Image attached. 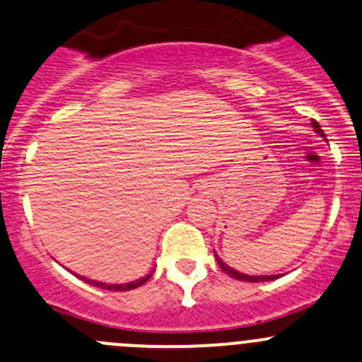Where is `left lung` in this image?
Returning <instances> with one entry per match:
<instances>
[{
  "instance_id": "1",
  "label": "left lung",
  "mask_w": 362,
  "mask_h": 362,
  "mask_svg": "<svg viewBox=\"0 0 362 362\" xmlns=\"http://www.w3.org/2000/svg\"><path fill=\"white\" fill-rule=\"evenodd\" d=\"M313 127H315L316 133H320V135H322V136H325V135H323V129H322V127H320V124L316 122V120H313ZM216 263H218V267L222 268V270L226 272V274H229L230 277L238 279V281L261 282V281H274V279H277V277H275V275H247V274H240V272H236V270H233V268H230V267H227V264L223 263L222 259H218V257H216Z\"/></svg>"
}]
</instances>
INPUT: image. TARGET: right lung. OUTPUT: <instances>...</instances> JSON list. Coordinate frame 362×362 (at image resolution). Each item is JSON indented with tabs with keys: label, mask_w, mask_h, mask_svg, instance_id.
Segmentation results:
<instances>
[{
	"label": "right lung",
	"mask_w": 362,
	"mask_h": 362,
	"mask_svg": "<svg viewBox=\"0 0 362 362\" xmlns=\"http://www.w3.org/2000/svg\"><path fill=\"white\" fill-rule=\"evenodd\" d=\"M153 272H154V270H153ZM153 272H151V274H147L146 277L139 279V281H135V282H127V284H103V282L90 281V279H85V277H80V279H83V281L88 282V284H94V286L103 288V290H110V291H127V290H135V288H139V286H142V284H146V282L151 279V275H153Z\"/></svg>",
	"instance_id": "add662e5"
}]
</instances>
